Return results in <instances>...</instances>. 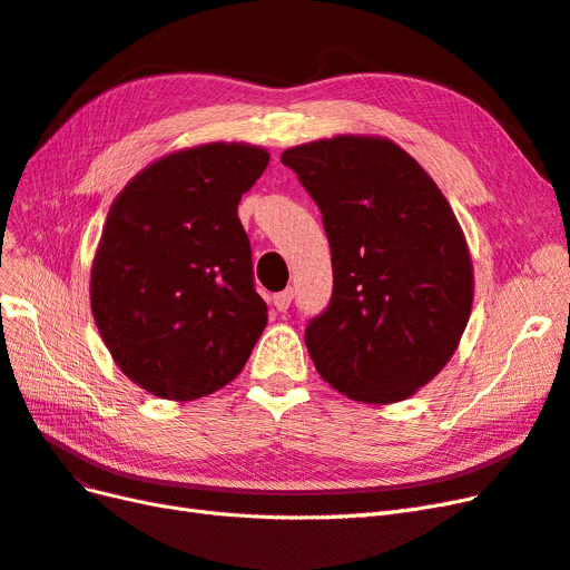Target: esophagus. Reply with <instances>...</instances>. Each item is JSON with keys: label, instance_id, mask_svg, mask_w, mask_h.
I'll return each mask as SVG.
<instances>
[{"label": "esophagus", "instance_id": "1", "mask_svg": "<svg viewBox=\"0 0 570 570\" xmlns=\"http://www.w3.org/2000/svg\"><path fill=\"white\" fill-rule=\"evenodd\" d=\"M289 304H292V289L289 287L278 292V295H273V306L278 308V312H287Z\"/></svg>", "mask_w": 570, "mask_h": 570}]
</instances>
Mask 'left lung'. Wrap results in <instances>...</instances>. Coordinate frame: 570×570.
I'll return each mask as SVG.
<instances>
[{
  "label": "left lung",
  "instance_id": "1",
  "mask_svg": "<svg viewBox=\"0 0 570 570\" xmlns=\"http://www.w3.org/2000/svg\"><path fill=\"white\" fill-rule=\"evenodd\" d=\"M281 161L323 214L333 297L304 342L325 383L392 404L428 385L459 347L473 306L463 230L435 180L387 137L337 135Z\"/></svg>",
  "mask_w": 570,
  "mask_h": 570
}]
</instances>
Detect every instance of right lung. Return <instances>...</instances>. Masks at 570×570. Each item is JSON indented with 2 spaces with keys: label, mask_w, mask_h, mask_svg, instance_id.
Returning a JSON list of instances; mask_svg holds the SVG:
<instances>
[{
  "label": "right lung",
  "mask_w": 570,
  "mask_h": 570,
  "mask_svg": "<svg viewBox=\"0 0 570 570\" xmlns=\"http://www.w3.org/2000/svg\"><path fill=\"white\" fill-rule=\"evenodd\" d=\"M268 151L212 142L140 170L107 216L90 304L116 366L161 400L189 402L245 368L268 321L237 204Z\"/></svg>",
  "instance_id": "add662e5"
}]
</instances>
